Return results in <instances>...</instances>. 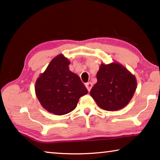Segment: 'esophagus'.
I'll return each mask as SVG.
<instances>
[{
	"label": "esophagus",
	"mask_w": 160,
	"mask_h": 160,
	"mask_svg": "<svg viewBox=\"0 0 160 160\" xmlns=\"http://www.w3.org/2000/svg\"><path fill=\"white\" fill-rule=\"evenodd\" d=\"M85 86H86V87H87L88 91L89 92L90 90H91L92 87V84L91 82H87V83H86V84H85Z\"/></svg>",
	"instance_id": "esophagus-1"
}]
</instances>
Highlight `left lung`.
Masks as SVG:
<instances>
[{"label":"left lung","instance_id":"left-lung-1","mask_svg":"<svg viewBox=\"0 0 160 160\" xmlns=\"http://www.w3.org/2000/svg\"><path fill=\"white\" fill-rule=\"evenodd\" d=\"M90 94L99 108L116 111L128 105L137 87L135 76L117 62L101 63Z\"/></svg>","mask_w":160,"mask_h":160}]
</instances>
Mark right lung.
Instances as JSON below:
<instances>
[{
    "mask_svg": "<svg viewBox=\"0 0 160 160\" xmlns=\"http://www.w3.org/2000/svg\"><path fill=\"white\" fill-rule=\"evenodd\" d=\"M69 64L63 55H57L35 82V94L41 105L57 115L73 111L80 97L88 93L79 76L69 70Z\"/></svg>",
    "mask_w": 160,
    "mask_h": 160,
    "instance_id": "add662e5",
    "label": "right lung"
}]
</instances>
